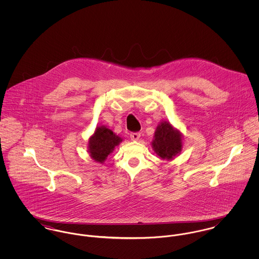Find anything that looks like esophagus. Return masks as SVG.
Returning a JSON list of instances; mask_svg holds the SVG:
<instances>
[{"label":"esophagus","instance_id":"34e87169","mask_svg":"<svg viewBox=\"0 0 259 259\" xmlns=\"http://www.w3.org/2000/svg\"><path fill=\"white\" fill-rule=\"evenodd\" d=\"M130 137H131V139L133 141H138L140 139V137H141V134L140 133H131Z\"/></svg>","mask_w":259,"mask_h":259}]
</instances>
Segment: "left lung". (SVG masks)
Segmentation results:
<instances>
[{"mask_svg": "<svg viewBox=\"0 0 259 259\" xmlns=\"http://www.w3.org/2000/svg\"><path fill=\"white\" fill-rule=\"evenodd\" d=\"M153 138L152 148L162 159H172L182 151V135L167 121L158 124Z\"/></svg>", "mask_w": 259, "mask_h": 259, "instance_id": "1", "label": "left lung"}]
</instances>
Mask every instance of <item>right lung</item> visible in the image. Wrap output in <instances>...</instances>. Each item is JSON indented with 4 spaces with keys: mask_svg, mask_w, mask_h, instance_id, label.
I'll return each instance as SVG.
<instances>
[{
    "mask_svg": "<svg viewBox=\"0 0 259 259\" xmlns=\"http://www.w3.org/2000/svg\"><path fill=\"white\" fill-rule=\"evenodd\" d=\"M122 142L118 136L105 125L97 127L95 134L89 141V152L91 157L97 161L103 163L108 155L119 143Z\"/></svg>",
    "mask_w": 259,
    "mask_h": 259,
    "instance_id": "1",
    "label": "right lung"
}]
</instances>
